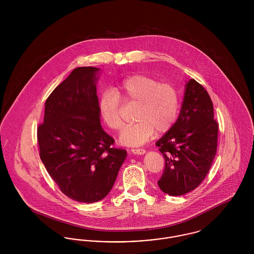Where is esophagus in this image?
Returning a JSON list of instances; mask_svg holds the SVG:
<instances>
[{
    "instance_id": "esophagus-1",
    "label": "esophagus",
    "mask_w": 254,
    "mask_h": 254,
    "mask_svg": "<svg viewBox=\"0 0 254 254\" xmlns=\"http://www.w3.org/2000/svg\"><path fill=\"white\" fill-rule=\"evenodd\" d=\"M131 153L135 155H144L146 151L144 149H131Z\"/></svg>"
}]
</instances>
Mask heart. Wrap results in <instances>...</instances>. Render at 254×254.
Here are the masks:
<instances>
[{"instance_id":"b5f03b06","label":"heart","mask_w":254,"mask_h":254,"mask_svg":"<svg viewBox=\"0 0 254 254\" xmlns=\"http://www.w3.org/2000/svg\"><path fill=\"white\" fill-rule=\"evenodd\" d=\"M121 99L127 103H138L136 123L125 127L120 134V142L127 146L144 144L156 129L160 133L169 130L180 108L179 92L172 84L145 74L129 76L119 82L113 90L104 91L98 99L99 114L113 130L123 127Z\"/></svg>"}]
</instances>
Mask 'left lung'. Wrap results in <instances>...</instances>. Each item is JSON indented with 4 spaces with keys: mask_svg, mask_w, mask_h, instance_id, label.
<instances>
[{
    "mask_svg": "<svg viewBox=\"0 0 254 254\" xmlns=\"http://www.w3.org/2000/svg\"><path fill=\"white\" fill-rule=\"evenodd\" d=\"M217 134L212 99L202 85L190 79L175 124L156 143L165 160L157 182L164 193L183 195L202 183L216 154Z\"/></svg>",
    "mask_w": 254,
    "mask_h": 254,
    "instance_id": "1",
    "label": "left lung"
}]
</instances>
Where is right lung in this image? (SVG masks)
<instances>
[{
  "label": "right lung",
  "mask_w": 254,
  "mask_h": 254,
  "mask_svg": "<svg viewBox=\"0 0 254 254\" xmlns=\"http://www.w3.org/2000/svg\"><path fill=\"white\" fill-rule=\"evenodd\" d=\"M99 68H74L45 101L38 127L39 156L61 191L94 203L109 193L127 151L100 125L97 96Z\"/></svg>",
  "instance_id": "right-lung-1"
}]
</instances>
